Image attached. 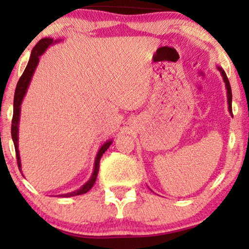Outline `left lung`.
Returning a JSON list of instances; mask_svg holds the SVG:
<instances>
[{"label": "left lung", "mask_w": 249, "mask_h": 249, "mask_svg": "<svg viewBox=\"0 0 249 249\" xmlns=\"http://www.w3.org/2000/svg\"><path fill=\"white\" fill-rule=\"evenodd\" d=\"M219 70L221 71V74H222L224 83H226V87H227V90H228V104H229L230 113H231V115H232V93H231L230 83H229V80H228V77H227L226 72H224V70H222V68H219Z\"/></svg>", "instance_id": "left-lung-1"}]
</instances>
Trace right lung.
<instances>
[{
	"label": "right lung",
	"instance_id": "add662e5",
	"mask_svg": "<svg viewBox=\"0 0 249 249\" xmlns=\"http://www.w3.org/2000/svg\"><path fill=\"white\" fill-rule=\"evenodd\" d=\"M51 44H53L52 38H43L36 44L35 47H34L32 51V55H30L29 62L27 64L26 69L21 74V77H20V79L16 87L15 100H13V117H12V124H11V136L13 139V144H15L16 158H17V162H18L19 168H21V165H20V156H19V151H18V122H19V115H20V104H21L22 98L25 96L27 88H28L29 81L32 79L34 71H35V68L39 61V55H42V54L45 52V50L51 45ZM111 142H112L111 141L107 142L103 146H102L100 151H98L96 160H95L94 172H93V176L90 177V179L88 180V181L85 183L81 188H79L78 190H74V192L63 194V195H59L60 197H72L77 195H83V194H86L88 190H90L91 187L94 186L95 181H96L101 158L103 156L105 151L110 147Z\"/></svg>",
	"mask_w": 249,
	"mask_h": 249
}]
</instances>
